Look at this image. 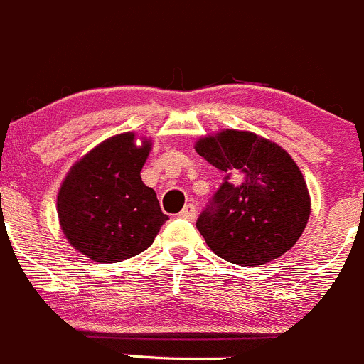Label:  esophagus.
I'll return each mask as SVG.
<instances>
[{"instance_id": "esophagus-1", "label": "esophagus", "mask_w": 364, "mask_h": 364, "mask_svg": "<svg viewBox=\"0 0 364 364\" xmlns=\"http://www.w3.org/2000/svg\"><path fill=\"white\" fill-rule=\"evenodd\" d=\"M178 218L187 219V221H194V218H196V208H194V205H186V207L178 212Z\"/></svg>"}]
</instances>
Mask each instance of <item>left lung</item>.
Segmentation results:
<instances>
[{"mask_svg": "<svg viewBox=\"0 0 364 364\" xmlns=\"http://www.w3.org/2000/svg\"><path fill=\"white\" fill-rule=\"evenodd\" d=\"M194 150L226 173L196 221L207 246L242 267L269 264L292 250L308 225L311 200L290 154L271 139L237 129L203 136Z\"/></svg>", "mask_w": 364, "mask_h": 364, "instance_id": "obj_1", "label": "left lung"}]
</instances>
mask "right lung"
<instances>
[{"mask_svg":"<svg viewBox=\"0 0 364 364\" xmlns=\"http://www.w3.org/2000/svg\"><path fill=\"white\" fill-rule=\"evenodd\" d=\"M122 132L75 161L61 182L56 210L74 250L99 264H117L152 246L168 219L141 181L152 139Z\"/></svg>","mask_w":364,"mask_h":364,"instance_id":"1","label":"right lung"}]
</instances>
